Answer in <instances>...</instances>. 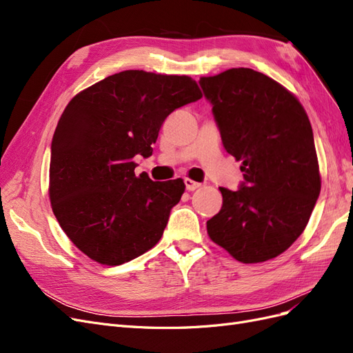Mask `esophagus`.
<instances>
[{"label":"esophagus","mask_w":353,"mask_h":353,"mask_svg":"<svg viewBox=\"0 0 353 353\" xmlns=\"http://www.w3.org/2000/svg\"><path fill=\"white\" fill-rule=\"evenodd\" d=\"M184 183H185V188H187L188 191H194V190H197V188L201 185L200 183H196V181L188 179V178L184 179Z\"/></svg>","instance_id":"esophagus-1"}]
</instances>
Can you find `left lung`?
I'll use <instances>...</instances> for the list:
<instances>
[{
  "instance_id": "left-lung-1",
  "label": "left lung",
  "mask_w": 353,
  "mask_h": 353,
  "mask_svg": "<svg viewBox=\"0 0 353 353\" xmlns=\"http://www.w3.org/2000/svg\"><path fill=\"white\" fill-rule=\"evenodd\" d=\"M199 83L244 178L237 191L219 188L209 237L243 263L272 259L303 232L321 190L311 122L292 92L253 69Z\"/></svg>"
}]
</instances>
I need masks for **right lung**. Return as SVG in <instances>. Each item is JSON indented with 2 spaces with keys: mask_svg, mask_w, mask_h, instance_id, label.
I'll return each instance as SVG.
<instances>
[{
  "mask_svg": "<svg viewBox=\"0 0 353 353\" xmlns=\"http://www.w3.org/2000/svg\"><path fill=\"white\" fill-rule=\"evenodd\" d=\"M201 99L196 81L123 70L70 100L51 141L50 200L61 230L103 265H121L160 240L184 181L137 176L134 157L152 156L160 126Z\"/></svg>",
  "mask_w": 353,
  "mask_h": 353,
  "instance_id": "obj_1",
  "label": "right lung"
}]
</instances>
